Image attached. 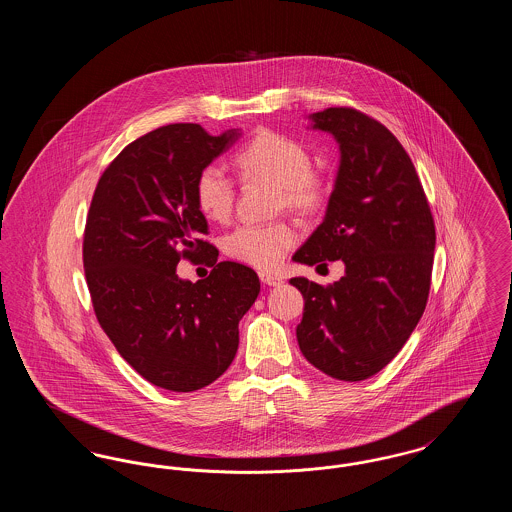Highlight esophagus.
<instances>
[{
    "label": "esophagus",
    "mask_w": 512,
    "mask_h": 512,
    "mask_svg": "<svg viewBox=\"0 0 512 512\" xmlns=\"http://www.w3.org/2000/svg\"><path fill=\"white\" fill-rule=\"evenodd\" d=\"M259 278H261V282L267 284V286H280V284L284 282L278 274H270V272H265V270L259 272Z\"/></svg>",
    "instance_id": "34e87169"
}]
</instances>
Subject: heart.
<instances>
[{
  "label": "heart",
  "instance_id": "1",
  "mask_svg": "<svg viewBox=\"0 0 512 512\" xmlns=\"http://www.w3.org/2000/svg\"><path fill=\"white\" fill-rule=\"evenodd\" d=\"M311 153L290 136L263 130L236 155L244 182H268L276 188V207L309 213L324 199V182L311 169ZM236 188L232 178L217 165L203 167L194 182L197 211L211 222H226L232 215ZM295 230L288 222L244 224L224 238V251L236 261L259 268L276 267L295 244Z\"/></svg>",
  "mask_w": 512,
  "mask_h": 512
}]
</instances>
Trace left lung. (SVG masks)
Listing matches in <instances>:
<instances>
[{
	"mask_svg": "<svg viewBox=\"0 0 512 512\" xmlns=\"http://www.w3.org/2000/svg\"><path fill=\"white\" fill-rule=\"evenodd\" d=\"M340 144L326 217L293 261H341L330 286L292 278L303 293L297 343L324 374L359 382L401 351L430 293L436 226L413 161L382 122L351 107L309 117Z\"/></svg>",
	"mask_w": 512,
	"mask_h": 512,
	"instance_id": "obj_1",
	"label": "left lung"
}]
</instances>
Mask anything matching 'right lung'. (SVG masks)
I'll return each mask as SVG.
<instances>
[{"label":"right lung","mask_w":512,"mask_h":512,"mask_svg":"<svg viewBox=\"0 0 512 512\" xmlns=\"http://www.w3.org/2000/svg\"><path fill=\"white\" fill-rule=\"evenodd\" d=\"M238 138L192 122L161 126L122 149L92 197L82 257L96 317L122 359L163 390H201L222 376L261 292L253 268L217 263L194 201L199 171ZM203 254L214 267L207 279L177 278L180 258Z\"/></svg>","instance_id":"obj_1"}]
</instances>
